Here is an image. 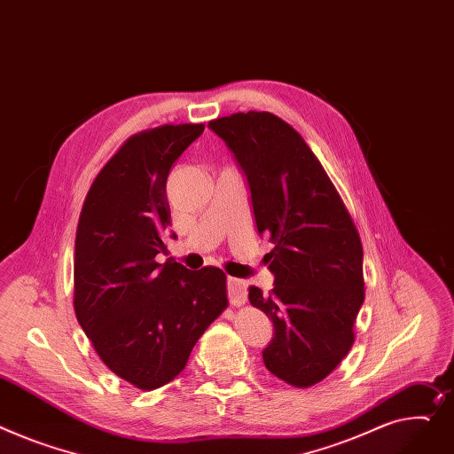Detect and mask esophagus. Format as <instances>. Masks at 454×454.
Segmentation results:
<instances>
[{
	"instance_id": "esophagus-1",
	"label": "esophagus",
	"mask_w": 454,
	"mask_h": 454,
	"mask_svg": "<svg viewBox=\"0 0 454 454\" xmlns=\"http://www.w3.org/2000/svg\"><path fill=\"white\" fill-rule=\"evenodd\" d=\"M226 286H228V299H230V305H233V307L245 305V301H247V297H248V292H247V285H245V281L235 279V278H228Z\"/></svg>"
}]
</instances>
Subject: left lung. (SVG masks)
<instances>
[{"instance_id": "1", "label": "left lung", "mask_w": 454, "mask_h": 454, "mask_svg": "<svg viewBox=\"0 0 454 454\" xmlns=\"http://www.w3.org/2000/svg\"><path fill=\"white\" fill-rule=\"evenodd\" d=\"M245 171L257 231L274 250L264 264L274 288L250 286V303L274 323L262 350L266 369L307 388L325 380L354 343L364 305V248L338 190L290 124L266 111L207 124Z\"/></svg>"}]
</instances>
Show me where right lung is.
Instances as JSON below:
<instances>
[{"label":"right lung","instance_id":"1","mask_svg":"<svg viewBox=\"0 0 454 454\" xmlns=\"http://www.w3.org/2000/svg\"><path fill=\"white\" fill-rule=\"evenodd\" d=\"M202 131L166 124L128 138L90 184L78 221L76 319L104 364L142 390L183 372L228 307L221 268L155 261L171 226L169 169Z\"/></svg>","mask_w":454,"mask_h":454}]
</instances>
